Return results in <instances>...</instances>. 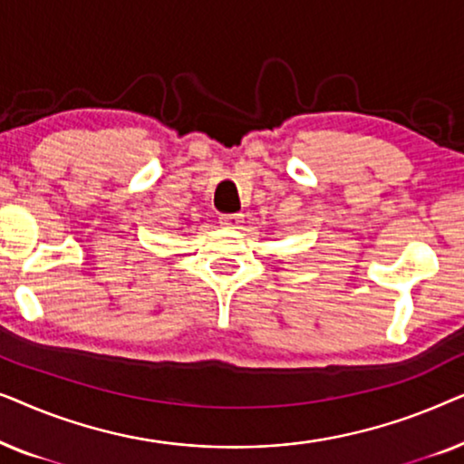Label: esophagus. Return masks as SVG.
<instances>
[{
  "label": "esophagus",
  "instance_id": "1",
  "mask_svg": "<svg viewBox=\"0 0 464 464\" xmlns=\"http://www.w3.org/2000/svg\"><path fill=\"white\" fill-rule=\"evenodd\" d=\"M245 215L243 213H232V215H221L219 218V224L224 227H238L240 224H243Z\"/></svg>",
  "mask_w": 464,
  "mask_h": 464
}]
</instances>
